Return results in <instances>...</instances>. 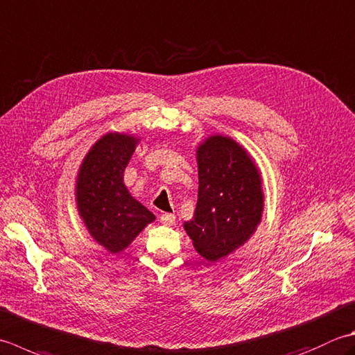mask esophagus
<instances>
[{
  "label": "esophagus",
  "instance_id": "1",
  "mask_svg": "<svg viewBox=\"0 0 355 355\" xmlns=\"http://www.w3.org/2000/svg\"><path fill=\"white\" fill-rule=\"evenodd\" d=\"M159 221H162V223L166 225V226H172L173 223H175V215L164 212V214L159 215Z\"/></svg>",
  "mask_w": 355,
  "mask_h": 355
}]
</instances>
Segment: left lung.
Wrapping results in <instances>:
<instances>
[{
	"mask_svg": "<svg viewBox=\"0 0 355 355\" xmlns=\"http://www.w3.org/2000/svg\"><path fill=\"white\" fill-rule=\"evenodd\" d=\"M197 159L198 200L184 229L198 254L217 260L255 231L263 211L261 182L251 158L231 138H207Z\"/></svg>",
	"mask_w": 355,
	"mask_h": 355,
	"instance_id": "obj_1",
	"label": "left lung"
}]
</instances>
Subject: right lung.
<instances>
[{"label":"right lung","instance_id":"1","mask_svg":"<svg viewBox=\"0 0 355 355\" xmlns=\"http://www.w3.org/2000/svg\"><path fill=\"white\" fill-rule=\"evenodd\" d=\"M135 143L129 135H104L86 155L76 183L80 215L90 235L110 252L123 251L155 218L123 183Z\"/></svg>","mask_w":355,"mask_h":355}]
</instances>
